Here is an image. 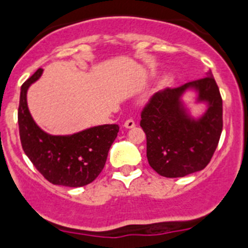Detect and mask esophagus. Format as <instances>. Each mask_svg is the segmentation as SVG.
<instances>
[{
  "mask_svg": "<svg viewBox=\"0 0 248 248\" xmlns=\"http://www.w3.org/2000/svg\"><path fill=\"white\" fill-rule=\"evenodd\" d=\"M136 126V122H134V120H132V119H128L127 120L126 122H124V128H133V127Z\"/></svg>",
  "mask_w": 248,
  "mask_h": 248,
  "instance_id": "1",
  "label": "esophagus"
}]
</instances>
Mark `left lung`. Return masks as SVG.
I'll use <instances>...</instances> for the list:
<instances>
[{
  "label": "left lung",
  "instance_id": "8db88e82",
  "mask_svg": "<svg viewBox=\"0 0 248 248\" xmlns=\"http://www.w3.org/2000/svg\"><path fill=\"white\" fill-rule=\"evenodd\" d=\"M197 93L196 104L207 106L194 118L182 97ZM146 134V157L155 171L164 177H184L209 164L222 133V98L211 72L176 89L156 92L141 111Z\"/></svg>",
  "mask_w": 248,
  "mask_h": 248
}]
</instances>
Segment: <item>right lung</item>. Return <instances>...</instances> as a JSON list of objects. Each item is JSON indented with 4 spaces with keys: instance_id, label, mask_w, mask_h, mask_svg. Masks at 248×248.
<instances>
[{
    "instance_id": "obj_1",
    "label": "right lung",
    "mask_w": 248,
    "mask_h": 248,
    "mask_svg": "<svg viewBox=\"0 0 248 248\" xmlns=\"http://www.w3.org/2000/svg\"><path fill=\"white\" fill-rule=\"evenodd\" d=\"M43 69L22 84L17 110L22 149L36 169L49 182L67 187L89 185L106 166L111 144L119 133V124L90 127L68 136H52L34 122L27 107V90L39 79Z\"/></svg>"
}]
</instances>
